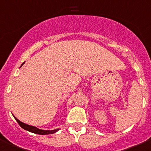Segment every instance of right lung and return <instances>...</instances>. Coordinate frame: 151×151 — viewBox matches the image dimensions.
I'll use <instances>...</instances> for the list:
<instances>
[{"label": "right lung", "instance_id": "1", "mask_svg": "<svg viewBox=\"0 0 151 151\" xmlns=\"http://www.w3.org/2000/svg\"><path fill=\"white\" fill-rule=\"evenodd\" d=\"M24 63H23L21 64V66L24 64ZM15 117V116H14ZM15 120L18 122V123L19 124V125L22 127L23 129L26 130H28V131L32 132V133H36V134H39V135H47V134H52V133H54L55 132L58 131L59 129H55V130H41V129H38L36 127H34V126H32V125H29V124H25L24 122H21V121L17 119L16 117H15Z\"/></svg>", "mask_w": 151, "mask_h": 151}]
</instances>
